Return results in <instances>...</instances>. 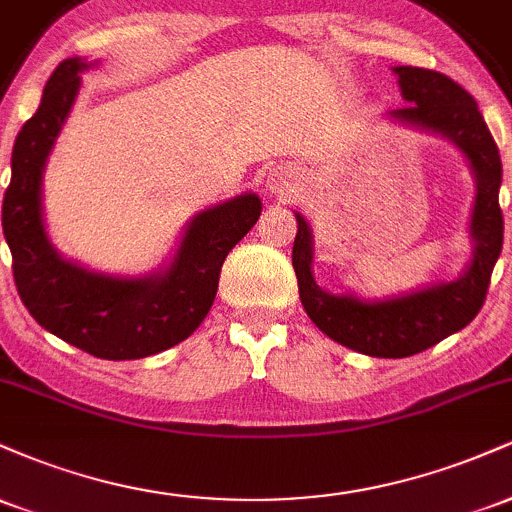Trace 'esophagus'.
Listing matches in <instances>:
<instances>
[{"label":"esophagus","mask_w":512,"mask_h":512,"mask_svg":"<svg viewBox=\"0 0 512 512\" xmlns=\"http://www.w3.org/2000/svg\"><path fill=\"white\" fill-rule=\"evenodd\" d=\"M267 185H269V192L279 195V192H284L286 187H289V182L284 180V175H281V173H272V175H269Z\"/></svg>","instance_id":"34e87169"}]
</instances>
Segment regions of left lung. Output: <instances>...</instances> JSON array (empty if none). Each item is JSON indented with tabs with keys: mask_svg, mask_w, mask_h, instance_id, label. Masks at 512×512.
I'll return each mask as SVG.
<instances>
[{
	"mask_svg": "<svg viewBox=\"0 0 512 512\" xmlns=\"http://www.w3.org/2000/svg\"><path fill=\"white\" fill-rule=\"evenodd\" d=\"M392 74L407 108L392 110L387 120L450 142L467 158L477 192L469 216L472 257L462 274L385 298H363L354 291L332 293L317 286L313 228L301 211H293L298 221L293 269L305 313L337 344L373 358L414 356L467 327L484 305L493 264L503 248V214L498 207L501 154L474 98L431 69L392 67Z\"/></svg>",
	"mask_w": 512,
	"mask_h": 512,
	"instance_id": "1",
	"label": "left lung"
}]
</instances>
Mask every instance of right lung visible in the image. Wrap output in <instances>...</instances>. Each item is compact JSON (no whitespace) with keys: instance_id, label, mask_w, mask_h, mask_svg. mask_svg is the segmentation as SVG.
<instances>
[{"instance_id":"1","label":"right lung","mask_w":512,"mask_h":512,"mask_svg":"<svg viewBox=\"0 0 512 512\" xmlns=\"http://www.w3.org/2000/svg\"><path fill=\"white\" fill-rule=\"evenodd\" d=\"M96 67L98 60L69 57L52 72L11 151L2 228L16 289L35 322L86 354L129 361L166 351L202 325L221 264L260 219L262 199L243 192L199 211L182 228L173 257L149 274L96 272L62 257L45 226L43 175L79 96L81 74Z\"/></svg>"}]
</instances>
